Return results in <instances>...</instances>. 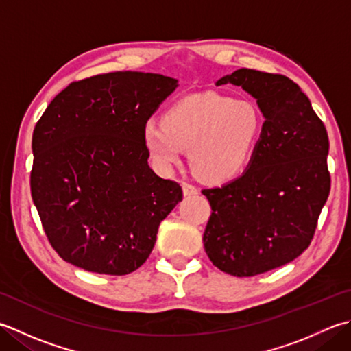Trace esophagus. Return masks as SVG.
Instances as JSON below:
<instances>
[{"mask_svg": "<svg viewBox=\"0 0 351 351\" xmlns=\"http://www.w3.org/2000/svg\"><path fill=\"white\" fill-rule=\"evenodd\" d=\"M182 191L185 196H190V195H196L197 193V187L193 184L190 182H182Z\"/></svg>", "mask_w": 351, "mask_h": 351, "instance_id": "34e87169", "label": "esophagus"}]
</instances>
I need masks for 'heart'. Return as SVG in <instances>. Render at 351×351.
<instances>
[{"label":"heart","instance_id":"obj_1","mask_svg":"<svg viewBox=\"0 0 351 351\" xmlns=\"http://www.w3.org/2000/svg\"><path fill=\"white\" fill-rule=\"evenodd\" d=\"M262 119L251 101L219 94H199L171 106L164 121L150 120L144 143L158 167L180 164L182 150L190 149V166L207 181L234 176L256 147Z\"/></svg>","mask_w":351,"mask_h":351}]
</instances>
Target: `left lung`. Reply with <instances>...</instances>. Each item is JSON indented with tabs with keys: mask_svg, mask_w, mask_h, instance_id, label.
<instances>
[{
	"mask_svg": "<svg viewBox=\"0 0 351 351\" xmlns=\"http://www.w3.org/2000/svg\"><path fill=\"white\" fill-rule=\"evenodd\" d=\"M225 84L257 99L265 123L242 176L202 190L211 205L202 240L219 269L254 277L311 245L330 193L328 135L307 95L283 74L240 68L216 85Z\"/></svg>",
	"mask_w": 351,
	"mask_h": 351,
	"instance_id": "left-lung-1",
	"label": "left lung"
}]
</instances>
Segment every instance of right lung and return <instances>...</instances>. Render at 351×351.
<instances>
[{"label":"right lung","instance_id":"add662e5","mask_svg":"<svg viewBox=\"0 0 351 351\" xmlns=\"http://www.w3.org/2000/svg\"><path fill=\"white\" fill-rule=\"evenodd\" d=\"M178 80L115 71L71 82L33 130L30 189L45 236L65 262L126 276L152 252L182 189L149 167L144 128Z\"/></svg>","mask_w":351,"mask_h":351}]
</instances>
